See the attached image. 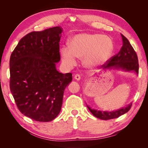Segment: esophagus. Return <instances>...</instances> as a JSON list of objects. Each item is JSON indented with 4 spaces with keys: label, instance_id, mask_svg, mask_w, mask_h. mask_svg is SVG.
Segmentation results:
<instances>
[{
    "label": "esophagus",
    "instance_id": "esophagus-1",
    "mask_svg": "<svg viewBox=\"0 0 148 148\" xmlns=\"http://www.w3.org/2000/svg\"><path fill=\"white\" fill-rule=\"evenodd\" d=\"M74 78H75V79L76 80H77V81H79V80L80 79V78H81V77H80V75L79 74H76L75 75Z\"/></svg>",
    "mask_w": 148,
    "mask_h": 148
}]
</instances>
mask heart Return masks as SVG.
<instances>
[{
  "label": "heart",
  "mask_w": 148,
  "mask_h": 148,
  "mask_svg": "<svg viewBox=\"0 0 148 148\" xmlns=\"http://www.w3.org/2000/svg\"><path fill=\"white\" fill-rule=\"evenodd\" d=\"M114 49V42L110 38L100 34L82 33L70 40V46L62 47L60 54L62 60L68 66L75 65L77 57H84V66L94 69L106 63Z\"/></svg>",
  "instance_id": "heart-1"
}]
</instances>
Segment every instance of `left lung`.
I'll return each instance as SVG.
<instances>
[{
	"mask_svg": "<svg viewBox=\"0 0 148 148\" xmlns=\"http://www.w3.org/2000/svg\"><path fill=\"white\" fill-rule=\"evenodd\" d=\"M123 40V46L118 53L112 57L102 66L104 69H111L114 67L117 69H122L125 71H133L138 73L139 64L138 56L136 52L128 41L127 38L121 34ZM132 104H129L125 108H122L118 110L112 112H101L92 109L88 106L89 111L96 117L102 120H110L118 118L120 116L127 113L131 109Z\"/></svg>",
	"mask_w": 148,
	"mask_h": 148,
	"instance_id": "8db88e82",
	"label": "left lung"
}]
</instances>
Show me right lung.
Returning <instances> with one entry per match:
<instances>
[{
	"instance_id": "obj_1",
	"label": "right lung",
	"mask_w": 148,
	"mask_h": 148,
	"mask_svg": "<svg viewBox=\"0 0 148 148\" xmlns=\"http://www.w3.org/2000/svg\"><path fill=\"white\" fill-rule=\"evenodd\" d=\"M59 26L33 31L22 38L10 59V89L20 112L47 122L60 113L65 88L72 74L56 70L60 60Z\"/></svg>"
}]
</instances>
